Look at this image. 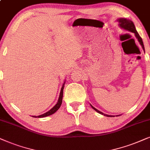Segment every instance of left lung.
I'll list each match as a JSON object with an SVG mask.
<instances>
[{
    "label": "left lung",
    "instance_id": "left-lung-1",
    "mask_svg": "<svg viewBox=\"0 0 150 150\" xmlns=\"http://www.w3.org/2000/svg\"><path fill=\"white\" fill-rule=\"evenodd\" d=\"M117 21L119 23V26L121 28H123V29H124L125 30H127V31H130V32H132L134 33L136 35V37H137V38L138 39V40H139V42H140L141 45L142 46L143 49L145 50V48H144V45H143V40L141 38L140 35H139V33H138V32L137 30H136V28H135V26L134 25V23L132 21H131V20H127V19H125V18H119L117 20ZM91 107L93 108L97 112L101 114V115H103L105 116H107V117H112L110 115H104L103 112H101L99 110H98L97 109H96L95 108H94L93 105H91Z\"/></svg>",
    "mask_w": 150,
    "mask_h": 150
}]
</instances>
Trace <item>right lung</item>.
<instances>
[{
	"instance_id": "1",
	"label": "right lung",
	"mask_w": 150,
	"mask_h": 150,
	"mask_svg": "<svg viewBox=\"0 0 150 150\" xmlns=\"http://www.w3.org/2000/svg\"><path fill=\"white\" fill-rule=\"evenodd\" d=\"M64 83L62 87L61 88V91H60V93H59V99H58V101H57V103L55 104V105L54 107H53L49 111H48L47 112H46L45 114H43V115H39V116H33V117H35V118H37V117H38V118H42V117H47V116H49V115H53V113H55V112H56L57 110L59 108V107L61 106V104L62 103V97H63V90H64Z\"/></svg>"
}]
</instances>
